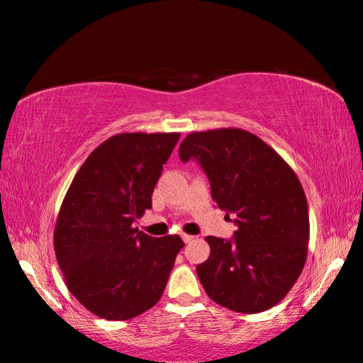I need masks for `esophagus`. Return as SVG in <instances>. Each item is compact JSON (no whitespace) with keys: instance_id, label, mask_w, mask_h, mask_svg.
<instances>
[{"instance_id":"esophagus-1","label":"esophagus","mask_w":363,"mask_h":363,"mask_svg":"<svg viewBox=\"0 0 363 363\" xmlns=\"http://www.w3.org/2000/svg\"><path fill=\"white\" fill-rule=\"evenodd\" d=\"M182 240H184V242H186V243H189V242H192L194 237H192V235H187V233H184V235H182Z\"/></svg>"}]
</instances>
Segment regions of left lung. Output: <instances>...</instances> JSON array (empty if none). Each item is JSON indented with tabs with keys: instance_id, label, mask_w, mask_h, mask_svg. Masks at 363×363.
I'll list each match as a JSON object with an SVG mask.
<instances>
[{
	"instance_id": "obj_1",
	"label": "left lung",
	"mask_w": 363,
	"mask_h": 363,
	"mask_svg": "<svg viewBox=\"0 0 363 363\" xmlns=\"http://www.w3.org/2000/svg\"><path fill=\"white\" fill-rule=\"evenodd\" d=\"M179 157L199 161L212 199L238 227L232 240L206 238L211 255L197 277L208 298L243 314L273 308L308 258V201L296 172L272 146L240 128L189 133Z\"/></svg>"
}]
</instances>
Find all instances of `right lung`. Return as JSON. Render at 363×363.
<instances>
[{
  "label": "right lung",
  "instance_id": "obj_1",
  "mask_svg": "<svg viewBox=\"0 0 363 363\" xmlns=\"http://www.w3.org/2000/svg\"><path fill=\"white\" fill-rule=\"evenodd\" d=\"M181 133H120L90 152L60 206L54 250L64 281L91 314L126 320L161 299L179 235L133 227L151 208L162 166Z\"/></svg>",
  "mask_w": 363,
  "mask_h": 363
}]
</instances>
